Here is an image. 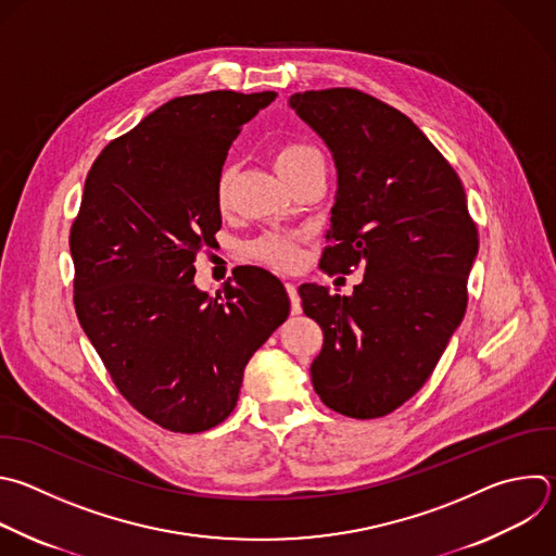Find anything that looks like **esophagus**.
Wrapping results in <instances>:
<instances>
[{
	"label": "esophagus",
	"mask_w": 556,
	"mask_h": 556,
	"mask_svg": "<svg viewBox=\"0 0 556 556\" xmlns=\"http://www.w3.org/2000/svg\"><path fill=\"white\" fill-rule=\"evenodd\" d=\"M286 292H288V296H290V312L292 314H301V296H299V292H296V286L292 283V281H286Z\"/></svg>",
	"instance_id": "obj_1"
}]
</instances>
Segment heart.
I'll list each match as a JSON object with an SVG mask.
<instances>
[{
    "label": "heart",
    "instance_id": "heart-1",
    "mask_svg": "<svg viewBox=\"0 0 556 556\" xmlns=\"http://www.w3.org/2000/svg\"><path fill=\"white\" fill-rule=\"evenodd\" d=\"M323 161L320 152L307 143H281L275 150V167L286 178L292 180L301 169H305L309 163ZM231 182V169L225 167L218 176L216 185V201L220 207L227 203ZM305 236L301 231H268L255 238L244 247V255L257 264H264L273 270H294L301 264V244Z\"/></svg>",
    "mask_w": 556,
    "mask_h": 556
}]
</instances>
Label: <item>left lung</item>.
Returning <instances> with one entry per match:
<instances>
[{
    "label": "left lung",
    "instance_id": "left-lung-1",
    "mask_svg": "<svg viewBox=\"0 0 556 556\" xmlns=\"http://www.w3.org/2000/svg\"><path fill=\"white\" fill-rule=\"evenodd\" d=\"M290 106L338 169L320 268L364 264L351 296L299 288L323 329L312 384L333 413L378 419L428 382L460 325L478 227L456 169L402 111L346 87L294 93Z\"/></svg>",
    "mask_w": 556,
    "mask_h": 556
}]
</instances>
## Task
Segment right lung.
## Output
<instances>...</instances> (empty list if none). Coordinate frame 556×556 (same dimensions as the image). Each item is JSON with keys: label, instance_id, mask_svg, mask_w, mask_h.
Masks as SVG:
<instances>
[{"label": "right lung", "instance_id": "1", "mask_svg": "<svg viewBox=\"0 0 556 556\" xmlns=\"http://www.w3.org/2000/svg\"><path fill=\"white\" fill-rule=\"evenodd\" d=\"M275 96L174 98L113 139L85 180L70 231L76 316L122 397L169 432L223 424L247 362L290 312L262 268L242 266L216 299L194 286V262L223 225L229 148Z\"/></svg>", "mask_w": 556, "mask_h": 556}]
</instances>
